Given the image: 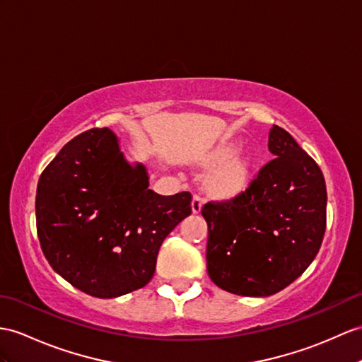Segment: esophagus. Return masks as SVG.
Returning <instances> with one entry per match:
<instances>
[{
  "mask_svg": "<svg viewBox=\"0 0 362 362\" xmlns=\"http://www.w3.org/2000/svg\"><path fill=\"white\" fill-rule=\"evenodd\" d=\"M202 202H204V199L201 198V195H198V193H195L192 198V210L193 214H199V210L202 207Z\"/></svg>",
  "mask_w": 362,
  "mask_h": 362,
  "instance_id": "obj_1",
  "label": "esophagus"
}]
</instances>
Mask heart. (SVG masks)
<instances>
[{
  "mask_svg": "<svg viewBox=\"0 0 362 362\" xmlns=\"http://www.w3.org/2000/svg\"><path fill=\"white\" fill-rule=\"evenodd\" d=\"M230 154V148H221L218 152L219 160H224L219 164L215 172L211 173V186H214L218 192L230 195L238 190H241L245 182L249 180V165L241 156Z\"/></svg>",
  "mask_w": 362,
  "mask_h": 362,
  "instance_id": "heart-1",
  "label": "heart"
}]
</instances>
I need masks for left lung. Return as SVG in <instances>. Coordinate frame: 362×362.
<instances>
[{"label": "left lung", "instance_id": "left-lung-1", "mask_svg": "<svg viewBox=\"0 0 362 362\" xmlns=\"http://www.w3.org/2000/svg\"><path fill=\"white\" fill-rule=\"evenodd\" d=\"M272 160L245 190L209 201L207 270L214 283L243 296H270L301 276L320 252L327 190L320 165L279 126L269 134Z\"/></svg>", "mask_w": 362, "mask_h": 362}]
</instances>
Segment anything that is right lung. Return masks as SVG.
<instances>
[{
	"instance_id": "1",
	"label": "right lung",
	"mask_w": 362,
	"mask_h": 362,
	"mask_svg": "<svg viewBox=\"0 0 362 362\" xmlns=\"http://www.w3.org/2000/svg\"><path fill=\"white\" fill-rule=\"evenodd\" d=\"M35 209L52 269L87 295L117 298L152 279L165 236L192 214V195L148 189L144 167H130L104 127L61 148L40 176Z\"/></svg>"
}]
</instances>
